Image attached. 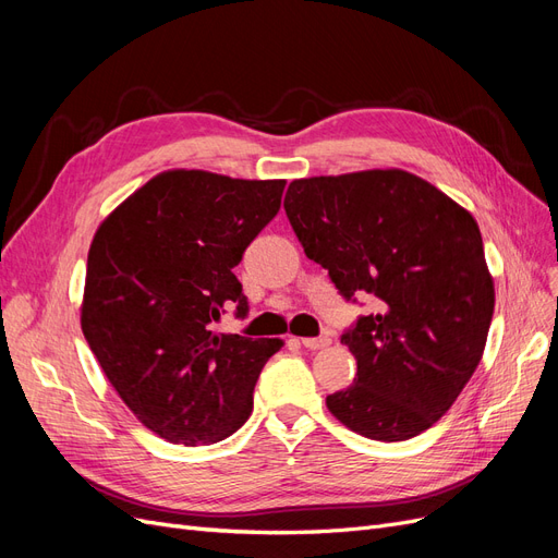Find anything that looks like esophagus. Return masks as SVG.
Listing matches in <instances>:
<instances>
[{"mask_svg":"<svg viewBox=\"0 0 558 558\" xmlns=\"http://www.w3.org/2000/svg\"><path fill=\"white\" fill-rule=\"evenodd\" d=\"M302 347L305 349H310V351H318V349H326L332 340L328 335H324V337H302Z\"/></svg>","mask_w":558,"mask_h":558,"instance_id":"34e87169","label":"esophagus"}]
</instances>
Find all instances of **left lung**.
<instances>
[{"mask_svg":"<svg viewBox=\"0 0 558 558\" xmlns=\"http://www.w3.org/2000/svg\"><path fill=\"white\" fill-rule=\"evenodd\" d=\"M283 209L337 291L379 300L342 335L359 369L326 398L330 414L379 442L428 430L477 369L492 326L496 291L477 221L396 167L295 179Z\"/></svg>","mask_w":558,"mask_h":558,"instance_id":"left-lung-1","label":"left lung"}]
</instances>
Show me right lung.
Masks as SVG:
<instances>
[{"mask_svg": "<svg viewBox=\"0 0 558 558\" xmlns=\"http://www.w3.org/2000/svg\"><path fill=\"white\" fill-rule=\"evenodd\" d=\"M283 179L167 170L99 223L81 330L109 384L172 445H214L253 410V386L281 340L216 332L248 305L232 269L281 207Z\"/></svg>", "mask_w": 558, "mask_h": 558, "instance_id": "1", "label": "right lung"}]
</instances>
